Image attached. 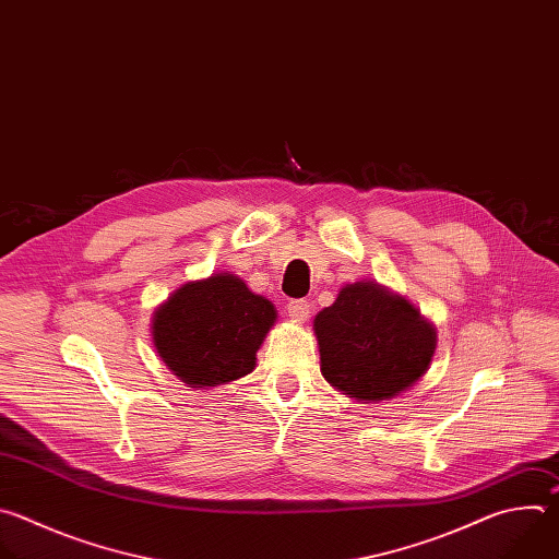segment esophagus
Returning a JSON list of instances; mask_svg holds the SVG:
<instances>
[{
  "label": "esophagus",
  "mask_w": 559,
  "mask_h": 559,
  "mask_svg": "<svg viewBox=\"0 0 559 559\" xmlns=\"http://www.w3.org/2000/svg\"><path fill=\"white\" fill-rule=\"evenodd\" d=\"M310 314V304L306 299H295L288 304V317L297 323H304Z\"/></svg>",
  "instance_id": "34e87169"
}]
</instances>
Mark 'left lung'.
Masks as SVG:
<instances>
[{
    "instance_id": "obj_1",
    "label": "left lung",
    "mask_w": 559,
    "mask_h": 559,
    "mask_svg": "<svg viewBox=\"0 0 559 559\" xmlns=\"http://www.w3.org/2000/svg\"><path fill=\"white\" fill-rule=\"evenodd\" d=\"M321 374L359 403H381L414 388L436 353V325L403 295L361 280L342 286L312 321Z\"/></svg>"
}]
</instances>
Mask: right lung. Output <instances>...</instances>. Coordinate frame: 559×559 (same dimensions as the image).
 <instances>
[{"mask_svg": "<svg viewBox=\"0 0 559 559\" xmlns=\"http://www.w3.org/2000/svg\"><path fill=\"white\" fill-rule=\"evenodd\" d=\"M277 321L275 306L234 273L180 284L152 317V342L187 388L209 390L255 370V357Z\"/></svg>", "mask_w": 559, "mask_h": 559, "instance_id": "obj_1", "label": "right lung"}]
</instances>
